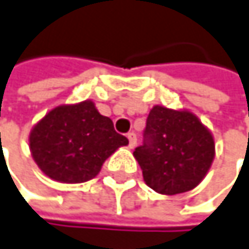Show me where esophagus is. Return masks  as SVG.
I'll return each mask as SVG.
<instances>
[{"label": "esophagus", "mask_w": 249, "mask_h": 249, "mask_svg": "<svg viewBox=\"0 0 249 249\" xmlns=\"http://www.w3.org/2000/svg\"><path fill=\"white\" fill-rule=\"evenodd\" d=\"M127 137H128V142H130V147L133 149L137 144V136H136V133H128Z\"/></svg>", "instance_id": "1"}]
</instances>
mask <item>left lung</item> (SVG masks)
Masks as SVG:
<instances>
[{"instance_id": "8db88e82", "label": "left lung", "mask_w": 249, "mask_h": 249, "mask_svg": "<svg viewBox=\"0 0 249 249\" xmlns=\"http://www.w3.org/2000/svg\"><path fill=\"white\" fill-rule=\"evenodd\" d=\"M133 155L150 189L177 195L204 180L214 161L215 144L196 115L156 105L146 121L143 144Z\"/></svg>"}]
</instances>
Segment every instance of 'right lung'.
Returning a JSON list of instances; mask_svg holds the SVG:
<instances>
[{"mask_svg":"<svg viewBox=\"0 0 249 249\" xmlns=\"http://www.w3.org/2000/svg\"><path fill=\"white\" fill-rule=\"evenodd\" d=\"M128 139L115 131L91 100L51 109L29 134V149L39 170L60 183L94 178L106 159Z\"/></svg>","mask_w":249,"mask_h":249,"instance_id":"1","label":"right lung"}]
</instances>
